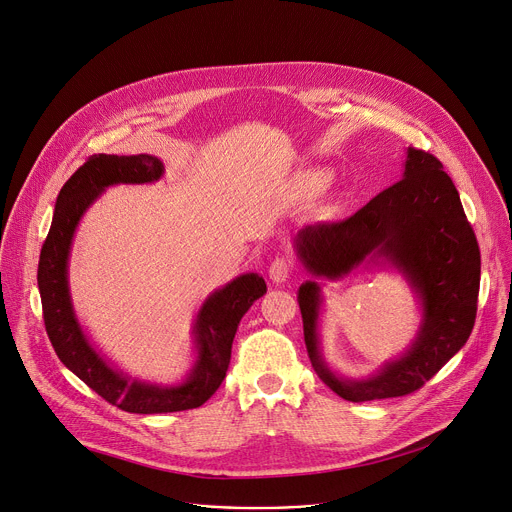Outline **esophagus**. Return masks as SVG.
Listing matches in <instances>:
<instances>
[{"mask_svg": "<svg viewBox=\"0 0 512 512\" xmlns=\"http://www.w3.org/2000/svg\"><path fill=\"white\" fill-rule=\"evenodd\" d=\"M267 273H269V279H271L273 283H283V281H287L289 275H291V261L285 259V257H277V259L271 261Z\"/></svg>", "mask_w": 512, "mask_h": 512, "instance_id": "obj_1", "label": "esophagus"}]
</instances>
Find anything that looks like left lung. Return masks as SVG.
<instances>
[{
    "label": "left lung",
    "instance_id": "obj_1",
    "mask_svg": "<svg viewBox=\"0 0 512 512\" xmlns=\"http://www.w3.org/2000/svg\"><path fill=\"white\" fill-rule=\"evenodd\" d=\"M294 249L316 277L300 285L304 340L318 377L342 399L360 403L409 395L466 344L476 320L480 249L452 178L435 156L407 148L403 178L340 223L298 231ZM360 262L397 268L422 308L410 348L364 380L329 369L319 346L321 285Z\"/></svg>",
    "mask_w": 512,
    "mask_h": 512
}]
</instances>
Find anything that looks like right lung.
<instances>
[{
    "instance_id": "add662e5",
    "label": "right lung",
    "mask_w": 512,
    "mask_h": 512,
    "mask_svg": "<svg viewBox=\"0 0 512 512\" xmlns=\"http://www.w3.org/2000/svg\"><path fill=\"white\" fill-rule=\"evenodd\" d=\"M164 176V164L150 154L91 156L62 186L48 237L40 251L38 289L48 338L68 371L75 373L111 405L129 413H172L200 407L221 387L241 318L265 291V279L243 273L212 291L200 306L192 336L194 362L174 385H156L127 377L87 338L68 287V255L77 227L89 206L115 184H152Z\"/></svg>"
}]
</instances>
